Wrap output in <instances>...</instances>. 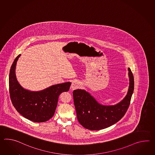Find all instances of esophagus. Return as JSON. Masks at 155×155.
I'll list each match as a JSON object with an SVG mask.
<instances>
[{"label": "esophagus", "mask_w": 155, "mask_h": 155, "mask_svg": "<svg viewBox=\"0 0 155 155\" xmlns=\"http://www.w3.org/2000/svg\"><path fill=\"white\" fill-rule=\"evenodd\" d=\"M81 86V83L80 82L78 81H74L72 83L71 88L72 90H76V89H78L80 88Z\"/></svg>", "instance_id": "obj_1"}]
</instances>
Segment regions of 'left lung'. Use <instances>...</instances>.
<instances>
[{"instance_id": "1", "label": "left lung", "mask_w": 155, "mask_h": 155, "mask_svg": "<svg viewBox=\"0 0 155 155\" xmlns=\"http://www.w3.org/2000/svg\"><path fill=\"white\" fill-rule=\"evenodd\" d=\"M129 87L123 100L114 105H103L98 103L85 90H74L73 92L77 117L79 124L86 129L96 131L108 127L124 117L130 104L134 90V78L128 68Z\"/></svg>"}]
</instances>
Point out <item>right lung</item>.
I'll return each instance as SVG.
<instances>
[{
  "mask_svg": "<svg viewBox=\"0 0 155 155\" xmlns=\"http://www.w3.org/2000/svg\"><path fill=\"white\" fill-rule=\"evenodd\" d=\"M21 54L14 59L11 67L9 86L11 101L21 116L35 122H43L51 118L55 112L59 96L68 91L70 82L50 86L39 91H31L22 87L15 75L17 62Z\"/></svg>",
  "mask_w": 155,
  "mask_h": 155,
  "instance_id": "right-lung-1",
  "label": "right lung"
}]
</instances>
